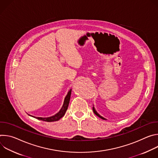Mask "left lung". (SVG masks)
Wrapping results in <instances>:
<instances>
[{
    "instance_id": "obj_1",
    "label": "left lung",
    "mask_w": 158,
    "mask_h": 158,
    "mask_svg": "<svg viewBox=\"0 0 158 158\" xmlns=\"http://www.w3.org/2000/svg\"><path fill=\"white\" fill-rule=\"evenodd\" d=\"M93 112H94V114H96V116H98V117H99V118H101V119H104V118H102V116H100V115H99V114H98V112H96V110H95V109H94V107H93Z\"/></svg>"
}]
</instances>
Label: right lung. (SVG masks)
<instances>
[{
    "mask_svg": "<svg viewBox=\"0 0 158 158\" xmlns=\"http://www.w3.org/2000/svg\"><path fill=\"white\" fill-rule=\"evenodd\" d=\"M71 91H72V89L70 90V91L68 92V93H67V96H65L64 102V104H63L62 108L60 109L59 112H57V113L56 114H55L54 116L49 117V118H39V117H34V116H32V117L35 118L37 119L44 121H46V122H54V121H57L59 120L61 118H62L64 116L65 112L67 109V107H68L69 103L70 101L71 95Z\"/></svg>",
    "mask_w": 158,
    "mask_h": 158,
    "instance_id": "obj_1",
    "label": "right lung"
}]
</instances>
